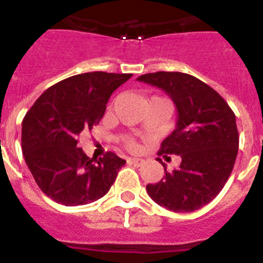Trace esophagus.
Segmentation results:
<instances>
[{
    "label": "esophagus",
    "mask_w": 263,
    "mask_h": 263,
    "mask_svg": "<svg viewBox=\"0 0 263 263\" xmlns=\"http://www.w3.org/2000/svg\"><path fill=\"white\" fill-rule=\"evenodd\" d=\"M129 162H130V163H132V164H133V166L139 167V166H142L143 162H145V160L141 159V158H129Z\"/></svg>",
    "instance_id": "34e87169"
}]
</instances>
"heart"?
Here are the masks:
<instances>
[{
  "label": "heart",
  "mask_w": 263,
  "mask_h": 263,
  "mask_svg": "<svg viewBox=\"0 0 263 263\" xmlns=\"http://www.w3.org/2000/svg\"><path fill=\"white\" fill-rule=\"evenodd\" d=\"M126 147L130 148V150H136L137 148V142L134 139H127L126 141Z\"/></svg>",
  "instance_id": "1"
}]
</instances>
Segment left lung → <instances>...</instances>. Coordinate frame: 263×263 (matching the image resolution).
Segmentation results:
<instances>
[{
    "mask_svg": "<svg viewBox=\"0 0 263 263\" xmlns=\"http://www.w3.org/2000/svg\"><path fill=\"white\" fill-rule=\"evenodd\" d=\"M139 81L163 89L178 110L176 127L158 155L182 162L162 180L147 184L153 200L173 212H192L212 201L229 179L238 153V130L231 106L210 85L182 72H154Z\"/></svg>",
    "mask_w": 263,
    "mask_h": 263,
    "instance_id": "8db88e82",
    "label": "left lung"
}]
</instances>
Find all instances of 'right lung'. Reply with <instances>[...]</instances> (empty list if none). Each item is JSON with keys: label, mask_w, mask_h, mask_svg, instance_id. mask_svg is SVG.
<instances>
[{"label": "right lung", "mask_w": 263, "mask_h": 263, "mask_svg": "<svg viewBox=\"0 0 263 263\" xmlns=\"http://www.w3.org/2000/svg\"><path fill=\"white\" fill-rule=\"evenodd\" d=\"M132 73L87 72L46 89L22 121V152L43 194L63 205H84L108 194L126 163L108 152L93 160L79 136L103 118L110 95Z\"/></svg>", "instance_id": "obj_1"}]
</instances>
